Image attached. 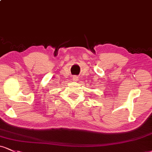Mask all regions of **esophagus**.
Returning <instances> with one entry per match:
<instances>
[{
    "instance_id": "obj_1",
    "label": "esophagus",
    "mask_w": 152,
    "mask_h": 152,
    "mask_svg": "<svg viewBox=\"0 0 152 152\" xmlns=\"http://www.w3.org/2000/svg\"><path fill=\"white\" fill-rule=\"evenodd\" d=\"M72 79H73V81H77L78 80V78L76 76H73Z\"/></svg>"
}]
</instances>
